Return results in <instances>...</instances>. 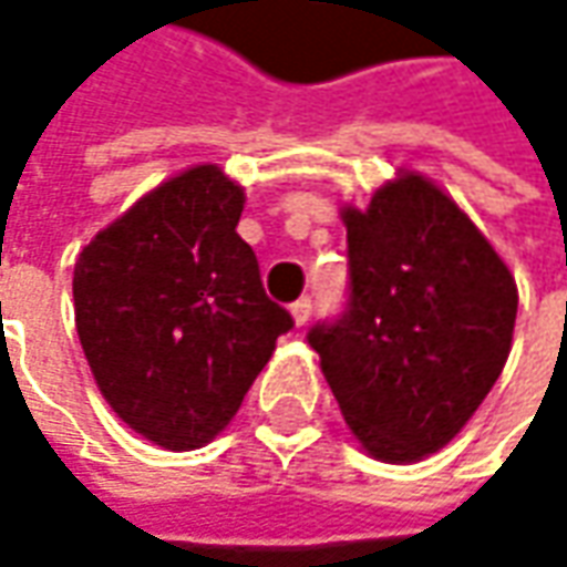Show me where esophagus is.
Segmentation results:
<instances>
[{"label": "esophagus", "instance_id": "34e87169", "mask_svg": "<svg viewBox=\"0 0 567 567\" xmlns=\"http://www.w3.org/2000/svg\"><path fill=\"white\" fill-rule=\"evenodd\" d=\"M312 309H316V306H312V299H309V296L296 299L293 306H290V312H293L296 324H299V328H302V324H306V321L312 318Z\"/></svg>", "mask_w": 567, "mask_h": 567}]
</instances>
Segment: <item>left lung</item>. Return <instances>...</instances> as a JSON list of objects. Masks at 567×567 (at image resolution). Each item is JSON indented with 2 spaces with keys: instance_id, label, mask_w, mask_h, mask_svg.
Wrapping results in <instances>:
<instances>
[{
  "instance_id": "8db88e82",
  "label": "left lung",
  "mask_w": 567,
  "mask_h": 567,
  "mask_svg": "<svg viewBox=\"0 0 567 567\" xmlns=\"http://www.w3.org/2000/svg\"><path fill=\"white\" fill-rule=\"evenodd\" d=\"M347 306L306 334L343 420L381 461L447 445L498 381L517 287L486 236L423 176L347 207Z\"/></svg>"
}]
</instances>
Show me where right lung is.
Instances as JSON below:
<instances>
[{"instance_id":"right-lung-1","label":"right lung","mask_w":567,"mask_h":567,"mask_svg":"<svg viewBox=\"0 0 567 567\" xmlns=\"http://www.w3.org/2000/svg\"><path fill=\"white\" fill-rule=\"evenodd\" d=\"M243 188L217 166L157 186L78 255L75 324L110 406L188 451L236 416L293 316L265 293L236 233Z\"/></svg>"}]
</instances>
